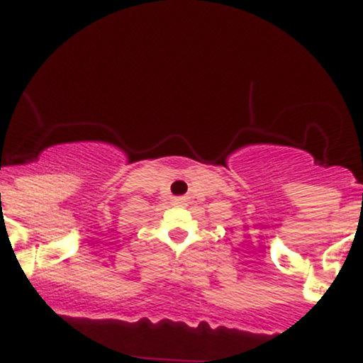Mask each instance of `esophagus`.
<instances>
[{
  "label": "esophagus",
  "mask_w": 363,
  "mask_h": 363,
  "mask_svg": "<svg viewBox=\"0 0 363 363\" xmlns=\"http://www.w3.org/2000/svg\"><path fill=\"white\" fill-rule=\"evenodd\" d=\"M176 205H186V199H184V198L176 199Z\"/></svg>",
  "instance_id": "34e87169"
}]
</instances>
